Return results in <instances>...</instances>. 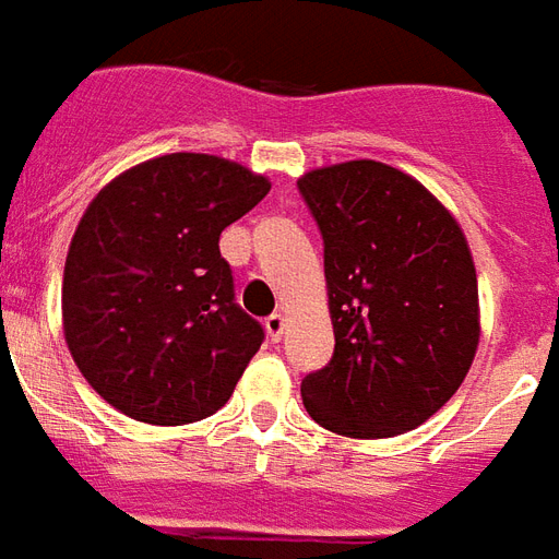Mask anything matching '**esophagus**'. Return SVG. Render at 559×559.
I'll return each mask as SVG.
<instances>
[{"label":"esophagus","mask_w":559,"mask_h":559,"mask_svg":"<svg viewBox=\"0 0 559 559\" xmlns=\"http://www.w3.org/2000/svg\"><path fill=\"white\" fill-rule=\"evenodd\" d=\"M263 328H266V336H270L272 343H278L281 336H284V328H287V317L284 313H272V317H266Z\"/></svg>","instance_id":"34e87169"}]
</instances>
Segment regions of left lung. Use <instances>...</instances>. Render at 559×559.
Here are the masks:
<instances>
[{"mask_svg": "<svg viewBox=\"0 0 559 559\" xmlns=\"http://www.w3.org/2000/svg\"><path fill=\"white\" fill-rule=\"evenodd\" d=\"M322 242L334 357L305 374L301 402L325 431L399 437L457 393L480 340L466 234L416 178L381 160L298 178Z\"/></svg>", "mask_w": 559, "mask_h": 559, "instance_id": "left-lung-1", "label": "left lung"}]
</instances>
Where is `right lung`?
Here are the masks:
<instances>
[{"label":"right lung","mask_w":559,"mask_h":559,"mask_svg":"<svg viewBox=\"0 0 559 559\" xmlns=\"http://www.w3.org/2000/svg\"><path fill=\"white\" fill-rule=\"evenodd\" d=\"M270 187L237 160L173 152L87 204L63 263V340L110 407L187 425L231 399L263 328L234 301L219 234Z\"/></svg>","instance_id":"obj_1"}]
</instances>
